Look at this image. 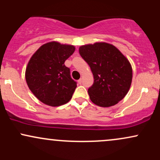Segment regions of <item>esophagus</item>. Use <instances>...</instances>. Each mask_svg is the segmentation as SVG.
Returning <instances> with one entry per match:
<instances>
[{"label": "esophagus", "instance_id": "34e87169", "mask_svg": "<svg viewBox=\"0 0 160 160\" xmlns=\"http://www.w3.org/2000/svg\"><path fill=\"white\" fill-rule=\"evenodd\" d=\"M82 80L81 78H80V80H78V83H79V84H81V83H82Z\"/></svg>", "mask_w": 160, "mask_h": 160}]
</instances>
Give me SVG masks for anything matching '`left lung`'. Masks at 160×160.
Instances as JSON below:
<instances>
[{
  "label": "left lung",
  "instance_id": "8db88e82",
  "mask_svg": "<svg viewBox=\"0 0 160 160\" xmlns=\"http://www.w3.org/2000/svg\"><path fill=\"white\" fill-rule=\"evenodd\" d=\"M79 52L94 77V82L88 89L92 102L107 108L122 100L129 90L132 79V69L127 58L107 43L82 46Z\"/></svg>",
  "mask_w": 160,
  "mask_h": 160
}]
</instances>
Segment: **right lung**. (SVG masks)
Listing matches in <instances>:
<instances>
[{
    "label": "right lung",
    "instance_id": "right-lung-1",
    "mask_svg": "<svg viewBox=\"0 0 160 160\" xmlns=\"http://www.w3.org/2000/svg\"><path fill=\"white\" fill-rule=\"evenodd\" d=\"M74 50V46L49 42L41 46L31 58L25 79L30 90L40 102L56 107L72 98L77 82L71 78L65 62Z\"/></svg>",
    "mask_w": 160,
    "mask_h": 160
}]
</instances>
